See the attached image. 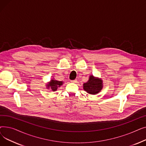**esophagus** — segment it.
I'll return each instance as SVG.
<instances>
[{"label":"esophagus","mask_w":146,"mask_h":146,"mask_svg":"<svg viewBox=\"0 0 146 146\" xmlns=\"http://www.w3.org/2000/svg\"><path fill=\"white\" fill-rule=\"evenodd\" d=\"M71 82H72V83H76V82H77V80H71Z\"/></svg>","instance_id":"obj_1"}]
</instances>
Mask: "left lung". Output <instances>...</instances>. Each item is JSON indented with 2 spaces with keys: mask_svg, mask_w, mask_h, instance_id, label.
<instances>
[{
  "mask_svg": "<svg viewBox=\"0 0 146 146\" xmlns=\"http://www.w3.org/2000/svg\"><path fill=\"white\" fill-rule=\"evenodd\" d=\"M102 88V80L90 76L89 80L83 84V89L88 93L95 95L101 90Z\"/></svg>",
  "mask_w": 146,
  "mask_h": 146,
  "instance_id": "1",
  "label": "left lung"
}]
</instances>
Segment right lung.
<instances>
[{"instance_id": "add662e5", "label": "right lung", "mask_w": 146, "mask_h": 146, "mask_svg": "<svg viewBox=\"0 0 146 146\" xmlns=\"http://www.w3.org/2000/svg\"><path fill=\"white\" fill-rule=\"evenodd\" d=\"M61 85H63V82L51 80L49 84L47 85V88H50L52 89V90L56 91L58 87H60Z\"/></svg>"}]
</instances>
